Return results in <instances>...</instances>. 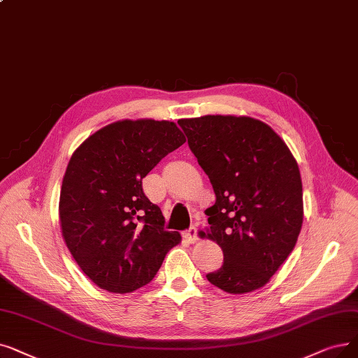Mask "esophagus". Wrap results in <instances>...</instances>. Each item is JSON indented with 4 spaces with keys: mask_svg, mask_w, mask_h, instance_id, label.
<instances>
[{
    "mask_svg": "<svg viewBox=\"0 0 358 358\" xmlns=\"http://www.w3.org/2000/svg\"><path fill=\"white\" fill-rule=\"evenodd\" d=\"M182 237L190 241V243H196L197 241V228L196 227H190L187 231L182 232Z\"/></svg>",
    "mask_w": 358,
    "mask_h": 358,
    "instance_id": "1",
    "label": "esophagus"
}]
</instances>
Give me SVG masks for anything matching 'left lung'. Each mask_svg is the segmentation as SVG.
I'll return each instance as SVG.
<instances>
[{"instance_id":"left-lung-1","label":"left lung","mask_w":358,"mask_h":358,"mask_svg":"<svg viewBox=\"0 0 358 358\" xmlns=\"http://www.w3.org/2000/svg\"><path fill=\"white\" fill-rule=\"evenodd\" d=\"M178 124L216 196L206 209L208 237L222 248L224 263L208 281L229 294L255 291L269 282L301 231L297 161L268 124L250 117L205 115Z\"/></svg>"}]
</instances>
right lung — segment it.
Listing matches in <instances>:
<instances>
[{"label":"right lung","mask_w":358,"mask_h":358,"mask_svg":"<svg viewBox=\"0 0 358 358\" xmlns=\"http://www.w3.org/2000/svg\"><path fill=\"white\" fill-rule=\"evenodd\" d=\"M185 142L171 121L122 120L76 149L59 194L63 237L77 265L99 288L133 292L149 284L181 241L165 229L142 180Z\"/></svg>","instance_id":"add662e5"}]
</instances>
